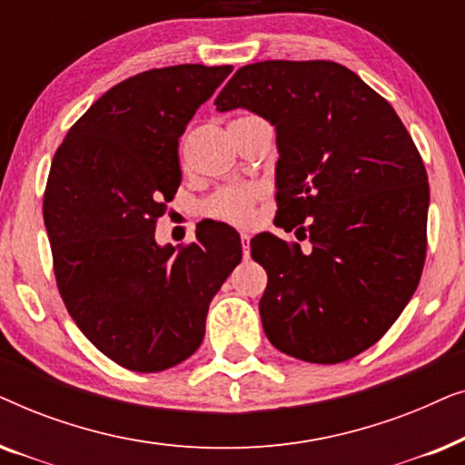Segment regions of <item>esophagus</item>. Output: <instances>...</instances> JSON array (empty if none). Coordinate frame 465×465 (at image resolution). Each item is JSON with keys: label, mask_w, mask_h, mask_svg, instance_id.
I'll list each match as a JSON object with an SVG mask.
<instances>
[{"label": "esophagus", "mask_w": 465, "mask_h": 465, "mask_svg": "<svg viewBox=\"0 0 465 465\" xmlns=\"http://www.w3.org/2000/svg\"><path fill=\"white\" fill-rule=\"evenodd\" d=\"M241 247H243V256L250 258V234L241 232Z\"/></svg>", "instance_id": "esophagus-1"}]
</instances>
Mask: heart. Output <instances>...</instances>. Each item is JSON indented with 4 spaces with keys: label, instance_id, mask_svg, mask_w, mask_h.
<instances>
[{
    "label": "heart",
    "instance_id": "1",
    "mask_svg": "<svg viewBox=\"0 0 465 465\" xmlns=\"http://www.w3.org/2000/svg\"><path fill=\"white\" fill-rule=\"evenodd\" d=\"M260 194L258 188L253 186H232L222 188L212 199L205 203V213L215 220L232 222V224H245L250 222L253 203Z\"/></svg>",
    "mask_w": 465,
    "mask_h": 465
}]
</instances>
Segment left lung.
I'll use <instances>...</instances> for the list:
<instances>
[{
  "mask_svg": "<svg viewBox=\"0 0 465 465\" xmlns=\"http://www.w3.org/2000/svg\"><path fill=\"white\" fill-rule=\"evenodd\" d=\"M215 107L275 126L277 226L309 241L252 239L269 275L258 304L266 339L313 364L366 351L409 304L425 262L428 173L402 120L332 61L245 65Z\"/></svg>",
  "mask_w": 465,
  "mask_h": 465,
  "instance_id": "left-lung-1",
  "label": "left lung"
}]
</instances>
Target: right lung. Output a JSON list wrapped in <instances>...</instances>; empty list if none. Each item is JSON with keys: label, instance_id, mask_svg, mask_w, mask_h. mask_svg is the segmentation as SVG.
Segmentation results:
<instances>
[{"label": "right lung", "instance_id": "add662e5", "mask_svg": "<svg viewBox=\"0 0 465 465\" xmlns=\"http://www.w3.org/2000/svg\"><path fill=\"white\" fill-rule=\"evenodd\" d=\"M231 72L173 65L133 75L88 107L53 158L44 224L61 298L82 334L129 371L188 360L209 302L241 262L228 224L196 226L180 252L154 239L182 182L180 137Z\"/></svg>", "mask_w": 465, "mask_h": 465}]
</instances>
